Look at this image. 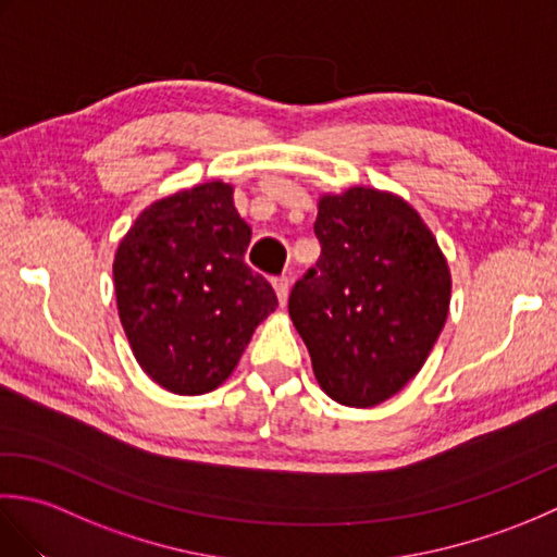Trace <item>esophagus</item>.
Wrapping results in <instances>:
<instances>
[{
    "label": "esophagus",
    "mask_w": 557,
    "mask_h": 557,
    "mask_svg": "<svg viewBox=\"0 0 557 557\" xmlns=\"http://www.w3.org/2000/svg\"><path fill=\"white\" fill-rule=\"evenodd\" d=\"M272 287H275V292H277L280 304H287V297H289V277H287V275L275 277V280H272Z\"/></svg>",
    "instance_id": "1"
}]
</instances>
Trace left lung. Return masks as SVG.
<instances>
[{
    "mask_svg": "<svg viewBox=\"0 0 557 557\" xmlns=\"http://www.w3.org/2000/svg\"><path fill=\"white\" fill-rule=\"evenodd\" d=\"M321 258L292 287L289 318L325 393L375 407L419 373L449 309L435 236L399 196L354 186L323 196Z\"/></svg>",
    "mask_w": 557,
    "mask_h": 557,
    "instance_id": "1",
    "label": "left lung"
}]
</instances>
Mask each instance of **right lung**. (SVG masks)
<instances>
[{
	"label": "right lung",
	"mask_w": 557,
	"mask_h": 557,
	"mask_svg": "<svg viewBox=\"0 0 557 557\" xmlns=\"http://www.w3.org/2000/svg\"><path fill=\"white\" fill-rule=\"evenodd\" d=\"M251 227L232 186L208 182L140 212L114 256L116 306L134 357L176 395L224 383L256 325L277 306L246 265Z\"/></svg>",
	"instance_id": "right-lung-1"
}]
</instances>
